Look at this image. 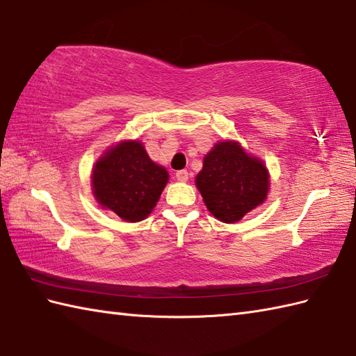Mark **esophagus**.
<instances>
[{
    "instance_id": "esophagus-1",
    "label": "esophagus",
    "mask_w": 356,
    "mask_h": 356,
    "mask_svg": "<svg viewBox=\"0 0 356 356\" xmlns=\"http://www.w3.org/2000/svg\"><path fill=\"white\" fill-rule=\"evenodd\" d=\"M188 176H190V174H188L186 170H180V171L176 172V179L179 180V182H186Z\"/></svg>"
}]
</instances>
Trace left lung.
<instances>
[{
	"mask_svg": "<svg viewBox=\"0 0 356 356\" xmlns=\"http://www.w3.org/2000/svg\"><path fill=\"white\" fill-rule=\"evenodd\" d=\"M195 186L211 214L223 223H234L266 200L269 172L238 142H217L203 159Z\"/></svg>",
	"mask_w": 356,
	"mask_h": 356,
	"instance_id": "obj_1",
	"label": "left lung"
}]
</instances>
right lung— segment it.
<instances>
[{"label":"right lung","mask_w":356,"mask_h":356,"mask_svg":"<svg viewBox=\"0 0 356 356\" xmlns=\"http://www.w3.org/2000/svg\"><path fill=\"white\" fill-rule=\"evenodd\" d=\"M168 177L163 166L151 161L142 142L124 140L96 162L93 195L104 209L127 222H140L156 207Z\"/></svg>","instance_id":"obj_1"}]
</instances>
